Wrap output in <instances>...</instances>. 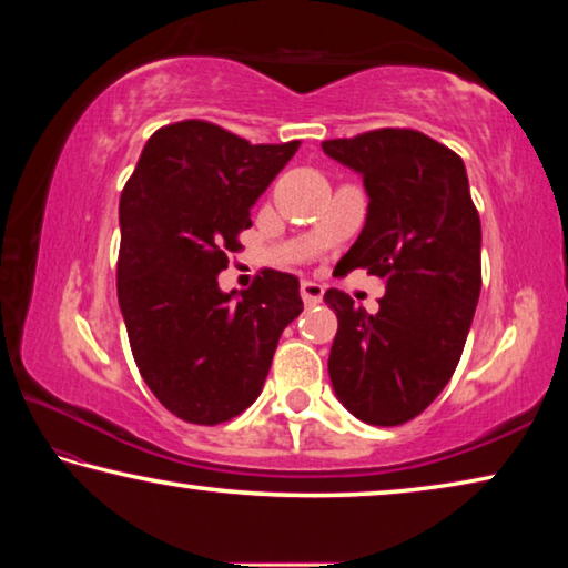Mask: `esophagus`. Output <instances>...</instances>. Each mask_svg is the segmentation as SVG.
I'll return each instance as SVG.
<instances>
[{
	"instance_id": "34e87169",
	"label": "esophagus",
	"mask_w": 568,
	"mask_h": 568,
	"mask_svg": "<svg viewBox=\"0 0 568 568\" xmlns=\"http://www.w3.org/2000/svg\"><path fill=\"white\" fill-rule=\"evenodd\" d=\"M301 298L305 305H316L323 301V287L313 281H303L301 283Z\"/></svg>"
}]
</instances>
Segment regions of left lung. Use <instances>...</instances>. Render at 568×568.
Instances as JSON below:
<instances>
[{
    "label": "left lung",
    "instance_id": "1",
    "mask_svg": "<svg viewBox=\"0 0 568 568\" xmlns=\"http://www.w3.org/2000/svg\"><path fill=\"white\" fill-rule=\"evenodd\" d=\"M364 176L368 214L341 267L382 277L368 316L326 291L338 318L328 374L344 407L366 425L397 427L425 412L460 362L480 298V214L463 159L414 129H376L323 141Z\"/></svg>",
    "mask_w": 568,
    "mask_h": 568
}]
</instances>
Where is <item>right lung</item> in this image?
Instances as JSON below:
<instances>
[{"label":"right lung","mask_w":568,"mask_h":568,"mask_svg":"<svg viewBox=\"0 0 568 568\" xmlns=\"http://www.w3.org/2000/svg\"><path fill=\"white\" fill-rule=\"evenodd\" d=\"M301 141L250 143L217 123L161 125L121 194L115 277L133 362L154 397L192 425H222L260 397L298 277L263 267L232 298L217 275L250 206Z\"/></svg>","instance_id":"right-lung-1"}]
</instances>
